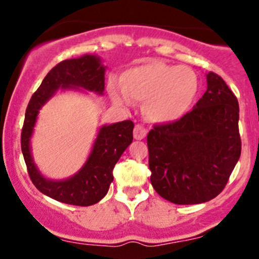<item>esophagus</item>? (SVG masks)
<instances>
[{
    "instance_id": "obj_1",
    "label": "esophagus",
    "mask_w": 259,
    "mask_h": 259,
    "mask_svg": "<svg viewBox=\"0 0 259 259\" xmlns=\"http://www.w3.org/2000/svg\"><path fill=\"white\" fill-rule=\"evenodd\" d=\"M147 132L144 126L136 125L135 129H134V139L135 140H142L146 138Z\"/></svg>"
}]
</instances>
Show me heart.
Masks as SVG:
<instances>
[{"instance_id":"1","label":"heart","mask_w":259,"mask_h":259,"mask_svg":"<svg viewBox=\"0 0 259 259\" xmlns=\"http://www.w3.org/2000/svg\"><path fill=\"white\" fill-rule=\"evenodd\" d=\"M120 81L124 95L113 91V100L119 105H129V100L144 102L145 117L160 124L181 119L198 90L197 76L191 68L163 62H151L127 69Z\"/></svg>"}]
</instances>
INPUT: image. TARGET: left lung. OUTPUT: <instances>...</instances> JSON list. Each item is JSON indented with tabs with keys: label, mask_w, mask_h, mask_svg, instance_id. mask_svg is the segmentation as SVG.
<instances>
[{
	"label": "left lung",
	"mask_w": 259,
	"mask_h": 259,
	"mask_svg": "<svg viewBox=\"0 0 259 259\" xmlns=\"http://www.w3.org/2000/svg\"><path fill=\"white\" fill-rule=\"evenodd\" d=\"M191 112L147 135L151 184L164 200L198 204L223 191L241 154L239 102L215 73Z\"/></svg>",
	"instance_id": "1"
}]
</instances>
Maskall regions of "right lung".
Listing matches in <instances>:
<instances>
[{"mask_svg":"<svg viewBox=\"0 0 259 259\" xmlns=\"http://www.w3.org/2000/svg\"><path fill=\"white\" fill-rule=\"evenodd\" d=\"M106 67L96 55L65 59L50 70L26 107L22 130V152L29 177L36 189L53 200L74 206H91L105 197L113 181L112 170L133 142L132 120L102 125L81 168L67 179H49L41 173L31 153V136L40 109L58 91H86L102 96Z\"/></svg>","mask_w":259,"mask_h":259,"instance_id":"add662e5","label":"right lung"}]
</instances>
